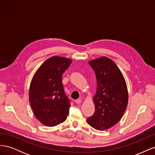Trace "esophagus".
Wrapping results in <instances>:
<instances>
[{
	"instance_id": "esophagus-1",
	"label": "esophagus",
	"mask_w": 155,
	"mask_h": 155,
	"mask_svg": "<svg viewBox=\"0 0 155 155\" xmlns=\"http://www.w3.org/2000/svg\"><path fill=\"white\" fill-rule=\"evenodd\" d=\"M81 102V100L80 99H78V100H76V104H80Z\"/></svg>"
}]
</instances>
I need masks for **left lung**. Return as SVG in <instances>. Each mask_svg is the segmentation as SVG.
<instances>
[{
	"label": "left lung",
	"mask_w": 155,
	"mask_h": 155,
	"mask_svg": "<svg viewBox=\"0 0 155 155\" xmlns=\"http://www.w3.org/2000/svg\"><path fill=\"white\" fill-rule=\"evenodd\" d=\"M88 64L96 74L97 90L93 97L95 112L87 120L93 128L104 130L124 115L128 104L127 87L122 73L110 59L101 57Z\"/></svg>",
	"instance_id": "obj_1"
}]
</instances>
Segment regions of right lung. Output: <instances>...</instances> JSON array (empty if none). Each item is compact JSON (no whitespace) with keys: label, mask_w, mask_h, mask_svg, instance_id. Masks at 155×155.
Instances as JSON below:
<instances>
[{"label":"right lung","mask_w":155,"mask_h":155,"mask_svg":"<svg viewBox=\"0 0 155 155\" xmlns=\"http://www.w3.org/2000/svg\"><path fill=\"white\" fill-rule=\"evenodd\" d=\"M72 63L68 58L54 56L37 70L29 90V101L41 123L54 127L66 120L71 107L64 92L62 75Z\"/></svg>","instance_id":"right-lung-1"}]
</instances>
